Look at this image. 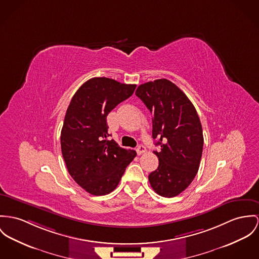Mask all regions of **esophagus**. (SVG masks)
I'll use <instances>...</instances> for the list:
<instances>
[{
  "label": "esophagus",
  "instance_id": "obj_1",
  "mask_svg": "<svg viewBox=\"0 0 259 259\" xmlns=\"http://www.w3.org/2000/svg\"><path fill=\"white\" fill-rule=\"evenodd\" d=\"M136 152H137V154L140 156V155H142V154H144L146 152V148L143 145H139L137 147V149H136Z\"/></svg>",
  "mask_w": 259,
  "mask_h": 259
}]
</instances>
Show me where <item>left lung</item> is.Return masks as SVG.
I'll list each match as a JSON object with an SVG mask.
<instances>
[{"label": "left lung", "mask_w": 259, "mask_h": 259, "mask_svg": "<svg viewBox=\"0 0 259 259\" xmlns=\"http://www.w3.org/2000/svg\"><path fill=\"white\" fill-rule=\"evenodd\" d=\"M135 94L153 115V138L160 146V152H154L159 166L149 175L150 184L160 196L175 197L199 169L204 144L199 116L186 95L166 79L145 82Z\"/></svg>", "instance_id": "1"}]
</instances>
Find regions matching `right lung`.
Listing matches in <instances>:
<instances>
[{"label": "right lung", "mask_w": 259, "mask_h": 259, "mask_svg": "<svg viewBox=\"0 0 259 259\" xmlns=\"http://www.w3.org/2000/svg\"><path fill=\"white\" fill-rule=\"evenodd\" d=\"M136 84L108 78L82 83L68 106L61 131V150L68 171L87 192L100 196L113 191L136 152L107 140L106 116L130 98Z\"/></svg>", "instance_id": "right-lung-1"}]
</instances>
